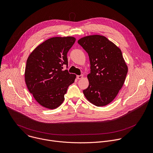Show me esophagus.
I'll list each match as a JSON object with an SVG mask.
<instances>
[{
	"instance_id": "obj_1",
	"label": "esophagus",
	"mask_w": 153,
	"mask_h": 153,
	"mask_svg": "<svg viewBox=\"0 0 153 153\" xmlns=\"http://www.w3.org/2000/svg\"><path fill=\"white\" fill-rule=\"evenodd\" d=\"M77 79H81L82 78H83V76L82 75H78V76H77Z\"/></svg>"
}]
</instances>
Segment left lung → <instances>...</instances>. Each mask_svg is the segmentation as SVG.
I'll return each mask as SVG.
<instances>
[{
	"label": "left lung",
	"mask_w": 153,
	"mask_h": 153,
	"mask_svg": "<svg viewBox=\"0 0 153 153\" xmlns=\"http://www.w3.org/2000/svg\"><path fill=\"white\" fill-rule=\"evenodd\" d=\"M78 43L88 53L91 73L88 87L83 91L96 106H104L114 100L123 87L128 71L121 50L104 36L89 35Z\"/></svg>",
	"instance_id": "obj_1"
}]
</instances>
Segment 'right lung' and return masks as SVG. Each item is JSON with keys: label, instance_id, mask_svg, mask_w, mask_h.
<instances>
[{"label": "right lung", "instance_id": "add662e5", "mask_svg": "<svg viewBox=\"0 0 153 153\" xmlns=\"http://www.w3.org/2000/svg\"><path fill=\"white\" fill-rule=\"evenodd\" d=\"M72 36L53 37L36 47L26 61L25 77L27 89L37 102L53 109L64 100L68 86L76 76L67 70V53L75 42Z\"/></svg>", "mask_w": 153, "mask_h": 153}]
</instances>
